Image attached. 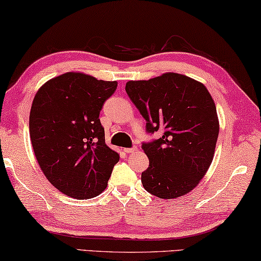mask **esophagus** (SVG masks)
I'll return each instance as SVG.
<instances>
[{
  "instance_id": "esophagus-1",
  "label": "esophagus",
  "mask_w": 261,
  "mask_h": 261,
  "mask_svg": "<svg viewBox=\"0 0 261 261\" xmlns=\"http://www.w3.org/2000/svg\"><path fill=\"white\" fill-rule=\"evenodd\" d=\"M137 150H138L137 147H126V149H124V151H125L126 153H134Z\"/></svg>"
}]
</instances>
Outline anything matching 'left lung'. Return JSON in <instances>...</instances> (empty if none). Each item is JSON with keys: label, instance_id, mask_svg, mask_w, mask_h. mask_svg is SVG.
<instances>
[{"label": "left lung", "instance_id": "1", "mask_svg": "<svg viewBox=\"0 0 261 261\" xmlns=\"http://www.w3.org/2000/svg\"><path fill=\"white\" fill-rule=\"evenodd\" d=\"M125 91L146 120V131L164 134L143 143L150 161L142 173L147 192L174 199L191 192L213 161L219 135L216 104L200 82L176 72L129 81Z\"/></svg>", "mask_w": 261, "mask_h": 261}]
</instances>
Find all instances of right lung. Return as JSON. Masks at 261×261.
Wrapping results in <instances>:
<instances>
[{
  "instance_id": "add662e5",
  "label": "right lung",
  "mask_w": 261,
  "mask_h": 261,
  "mask_svg": "<svg viewBox=\"0 0 261 261\" xmlns=\"http://www.w3.org/2000/svg\"><path fill=\"white\" fill-rule=\"evenodd\" d=\"M117 82L65 72L42 85L29 116L30 139L38 165L51 184L76 199L107 189L119 154L106 144L99 112Z\"/></svg>"
}]
</instances>
